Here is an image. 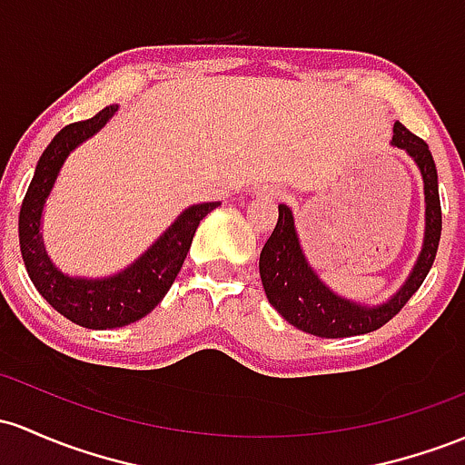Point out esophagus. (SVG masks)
Listing matches in <instances>:
<instances>
[{
  "label": "esophagus",
  "instance_id": "esophagus-1",
  "mask_svg": "<svg viewBox=\"0 0 465 465\" xmlns=\"http://www.w3.org/2000/svg\"><path fill=\"white\" fill-rule=\"evenodd\" d=\"M273 196H275V193H273Z\"/></svg>",
  "mask_w": 465,
  "mask_h": 465
}]
</instances>
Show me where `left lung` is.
Returning <instances> with one entry per match:
<instances>
[{
    "label": "left lung",
    "instance_id": "1",
    "mask_svg": "<svg viewBox=\"0 0 465 465\" xmlns=\"http://www.w3.org/2000/svg\"><path fill=\"white\" fill-rule=\"evenodd\" d=\"M392 132H395L392 145L406 150L423 176L426 236H423L420 260H417L404 287L397 291L386 304L369 309L349 302V300L338 298L333 291L320 282V278L302 256L291 209L287 205H280L278 223H275L273 233L264 242L262 253H260V278H262L264 293H267L272 307L289 324L304 331V333L318 335V338H351V335L381 329L406 307V302L421 287L432 262H435L441 238V203L435 161H432L426 141L412 134L404 125L395 124Z\"/></svg>",
    "mask_w": 465,
    "mask_h": 465
}]
</instances>
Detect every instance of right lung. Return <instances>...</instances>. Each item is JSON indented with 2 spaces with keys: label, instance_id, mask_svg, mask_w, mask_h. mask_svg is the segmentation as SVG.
<instances>
[{
  "label": "right lung",
  "instance_id": "add662e5",
  "mask_svg": "<svg viewBox=\"0 0 465 465\" xmlns=\"http://www.w3.org/2000/svg\"><path fill=\"white\" fill-rule=\"evenodd\" d=\"M116 108L119 105H108L92 119L65 125L50 141L39 158L37 170L19 209V247L33 284L44 295L45 302L64 318L96 331L136 322L165 298L185 262L198 224L209 212L221 205V203H203L185 209L134 264L112 278L81 280L57 272L45 256L39 236L44 203L53 190L65 156L108 124Z\"/></svg>",
  "mask_w": 465,
  "mask_h": 465
}]
</instances>
